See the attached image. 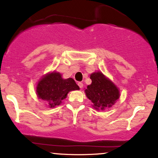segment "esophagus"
<instances>
[{
  "instance_id": "esophagus-1",
  "label": "esophagus",
  "mask_w": 158,
  "mask_h": 158,
  "mask_svg": "<svg viewBox=\"0 0 158 158\" xmlns=\"http://www.w3.org/2000/svg\"><path fill=\"white\" fill-rule=\"evenodd\" d=\"M78 85H79V87L80 88H83V83L82 82H79V83H78Z\"/></svg>"
}]
</instances>
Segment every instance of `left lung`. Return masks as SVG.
Here are the masks:
<instances>
[{"label":"left lung","instance_id":"1","mask_svg":"<svg viewBox=\"0 0 158 158\" xmlns=\"http://www.w3.org/2000/svg\"><path fill=\"white\" fill-rule=\"evenodd\" d=\"M90 79L92 82L85 90V93L92 102L93 108L103 111L112 107L120 97L118 88L100 71L91 73Z\"/></svg>","mask_w":158,"mask_h":158}]
</instances>
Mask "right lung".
Segmentation results:
<instances>
[{
	"label": "right lung",
	"mask_w": 158,
	"mask_h": 158,
	"mask_svg": "<svg viewBox=\"0 0 158 158\" xmlns=\"http://www.w3.org/2000/svg\"><path fill=\"white\" fill-rule=\"evenodd\" d=\"M75 90H79V87L73 79H63L61 73L56 71L43 76L36 87L38 98L44 100L49 108L59 106L67 94Z\"/></svg>",
	"instance_id": "right-lung-1"
}]
</instances>
